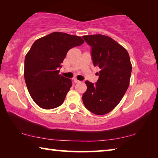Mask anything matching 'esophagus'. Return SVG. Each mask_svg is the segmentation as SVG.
<instances>
[{
  "mask_svg": "<svg viewBox=\"0 0 158 158\" xmlns=\"http://www.w3.org/2000/svg\"><path fill=\"white\" fill-rule=\"evenodd\" d=\"M74 83H79V81L78 79H74Z\"/></svg>",
  "mask_w": 158,
  "mask_h": 158,
  "instance_id": "34e87169",
  "label": "esophagus"
}]
</instances>
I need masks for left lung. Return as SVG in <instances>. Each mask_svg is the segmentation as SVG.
<instances>
[{
	"mask_svg": "<svg viewBox=\"0 0 158 158\" xmlns=\"http://www.w3.org/2000/svg\"><path fill=\"white\" fill-rule=\"evenodd\" d=\"M83 38L92 47L93 65L100 69L95 84L85 81L87 90L83 102L92 113L106 114L118 105L129 86L132 73L129 53L109 36L97 34Z\"/></svg>",
	"mask_w": 158,
	"mask_h": 158,
	"instance_id": "obj_1",
	"label": "left lung"
}]
</instances>
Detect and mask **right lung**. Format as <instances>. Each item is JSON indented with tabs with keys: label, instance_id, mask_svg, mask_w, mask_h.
<instances>
[{
	"label": "right lung",
	"instance_id": "right-lung-1",
	"mask_svg": "<svg viewBox=\"0 0 158 158\" xmlns=\"http://www.w3.org/2000/svg\"><path fill=\"white\" fill-rule=\"evenodd\" d=\"M81 37L53 32L34 42L26 53L24 79L32 99L40 107L60 106L72 86L70 79L59 74V68L68 51L81 45Z\"/></svg>",
	"mask_w": 158,
	"mask_h": 158
}]
</instances>
